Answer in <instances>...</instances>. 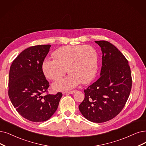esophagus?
Instances as JSON below:
<instances>
[{
    "mask_svg": "<svg viewBox=\"0 0 146 146\" xmlns=\"http://www.w3.org/2000/svg\"><path fill=\"white\" fill-rule=\"evenodd\" d=\"M77 90H72V91H68V92H66V93H69V94H73Z\"/></svg>",
    "mask_w": 146,
    "mask_h": 146,
    "instance_id": "obj_1",
    "label": "esophagus"
}]
</instances>
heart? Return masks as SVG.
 <instances>
[{
  "mask_svg": "<svg viewBox=\"0 0 146 146\" xmlns=\"http://www.w3.org/2000/svg\"><path fill=\"white\" fill-rule=\"evenodd\" d=\"M54 59H45L42 70L48 78L57 81L67 72L69 75L55 83L53 87L57 90H69L82 81L89 83L95 77L98 68V53L90 45H68L56 50Z\"/></svg>",
  "mask_w": 146,
  "mask_h": 146,
  "instance_id": "b5f03b06",
  "label": "heart"
}]
</instances>
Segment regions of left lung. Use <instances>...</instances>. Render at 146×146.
Instances as JSON below:
<instances>
[{
  "instance_id": "1",
  "label": "left lung",
  "mask_w": 146,
  "mask_h": 146,
  "mask_svg": "<svg viewBox=\"0 0 146 146\" xmlns=\"http://www.w3.org/2000/svg\"><path fill=\"white\" fill-rule=\"evenodd\" d=\"M102 53L100 77L84 92L79 106L84 117L95 123L113 119L121 111L132 87L131 69L121 52L106 40H95Z\"/></svg>"
}]
</instances>
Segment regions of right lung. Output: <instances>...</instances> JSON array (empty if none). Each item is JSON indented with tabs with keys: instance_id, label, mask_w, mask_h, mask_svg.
Instances as JSON below:
<instances>
[{
	"instance_id": "add662e5",
	"label": "right lung",
	"mask_w": 146,
	"mask_h": 146,
	"mask_svg": "<svg viewBox=\"0 0 146 146\" xmlns=\"http://www.w3.org/2000/svg\"><path fill=\"white\" fill-rule=\"evenodd\" d=\"M51 45L29 47L17 56L10 67L8 95L22 117L34 122L48 120L59 106L62 93L46 94L49 87L42 71V63Z\"/></svg>"
}]
</instances>
